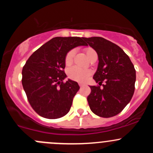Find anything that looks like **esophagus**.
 <instances>
[{
	"instance_id": "obj_1",
	"label": "esophagus",
	"mask_w": 153,
	"mask_h": 153,
	"mask_svg": "<svg viewBox=\"0 0 153 153\" xmlns=\"http://www.w3.org/2000/svg\"><path fill=\"white\" fill-rule=\"evenodd\" d=\"M79 86H81V87H82V86H84V84H82V83H79Z\"/></svg>"
}]
</instances>
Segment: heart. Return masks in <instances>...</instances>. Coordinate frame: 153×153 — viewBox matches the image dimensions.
I'll return each mask as SVG.
<instances>
[{
	"label": "heart",
	"mask_w": 153,
	"mask_h": 153,
	"mask_svg": "<svg viewBox=\"0 0 153 153\" xmlns=\"http://www.w3.org/2000/svg\"><path fill=\"white\" fill-rule=\"evenodd\" d=\"M84 52H85L86 56H87L89 59L92 55L96 54L95 51L90 47L86 48L84 49ZM74 56H75V50L74 49H71L66 54L65 59H64L66 66H69L72 64ZM90 73V71L87 70V69H81V68L78 67H72L68 69L67 75L68 78L69 79L72 80V81H78V82H84V81H86V78L89 76Z\"/></svg>",
	"instance_id": "obj_1"
}]
</instances>
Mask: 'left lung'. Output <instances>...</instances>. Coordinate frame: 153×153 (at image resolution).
<instances>
[{"mask_svg": "<svg viewBox=\"0 0 153 153\" xmlns=\"http://www.w3.org/2000/svg\"><path fill=\"white\" fill-rule=\"evenodd\" d=\"M84 40L96 51L99 61L93 76L99 86H90L88 104L95 115L103 118L113 117L132 99L135 69L129 56L116 44L101 37L84 38Z\"/></svg>", "mask_w": 153, "mask_h": 153, "instance_id": "1", "label": "left lung"}]
</instances>
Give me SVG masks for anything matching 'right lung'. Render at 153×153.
<instances>
[{
	"label": "right lung",
	"instance_id": "right-lung-1",
	"mask_svg": "<svg viewBox=\"0 0 153 153\" xmlns=\"http://www.w3.org/2000/svg\"><path fill=\"white\" fill-rule=\"evenodd\" d=\"M79 37H55L37 49L22 69V85L35 112L56 119L69 112L79 89L72 80L64 82L66 54L78 46H86Z\"/></svg>",
	"mask_w": 153,
	"mask_h": 153
}]
</instances>
